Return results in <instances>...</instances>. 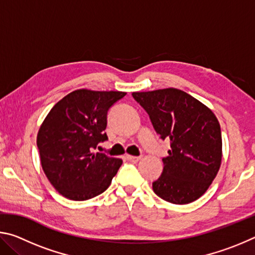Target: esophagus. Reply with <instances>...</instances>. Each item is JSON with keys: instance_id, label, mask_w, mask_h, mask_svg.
I'll return each mask as SVG.
<instances>
[{"instance_id": "1", "label": "esophagus", "mask_w": 255, "mask_h": 255, "mask_svg": "<svg viewBox=\"0 0 255 255\" xmlns=\"http://www.w3.org/2000/svg\"><path fill=\"white\" fill-rule=\"evenodd\" d=\"M127 159L131 163H137L140 159V156H131V155H127Z\"/></svg>"}]
</instances>
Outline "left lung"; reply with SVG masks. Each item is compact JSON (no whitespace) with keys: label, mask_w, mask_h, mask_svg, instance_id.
<instances>
[{"label":"left lung","mask_w":255,"mask_h":255,"mask_svg":"<svg viewBox=\"0 0 255 255\" xmlns=\"http://www.w3.org/2000/svg\"><path fill=\"white\" fill-rule=\"evenodd\" d=\"M159 138L170 140L169 156L153 190L163 200L185 205L200 198L222 162V131L216 116L178 89L133 92Z\"/></svg>","instance_id":"obj_1"}]
</instances>
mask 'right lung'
I'll return each instance as SVG.
<instances>
[{
  "label": "right lung",
  "instance_id": "add662e5",
  "mask_svg": "<svg viewBox=\"0 0 255 255\" xmlns=\"http://www.w3.org/2000/svg\"><path fill=\"white\" fill-rule=\"evenodd\" d=\"M126 93L76 90L51 108L38 131L41 166L54 188L67 199L82 201L109 188L123 161L93 153L108 140L107 115Z\"/></svg>",
  "mask_w": 255,
  "mask_h": 255
}]
</instances>
